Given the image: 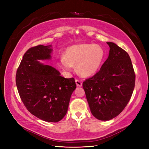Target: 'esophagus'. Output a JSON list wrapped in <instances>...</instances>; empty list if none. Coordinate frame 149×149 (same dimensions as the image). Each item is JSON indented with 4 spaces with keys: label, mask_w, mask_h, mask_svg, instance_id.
Wrapping results in <instances>:
<instances>
[{
    "label": "esophagus",
    "mask_w": 149,
    "mask_h": 149,
    "mask_svg": "<svg viewBox=\"0 0 149 149\" xmlns=\"http://www.w3.org/2000/svg\"><path fill=\"white\" fill-rule=\"evenodd\" d=\"M75 82H76V85H77V86H79V87L82 86V82L81 81H79L78 79H76Z\"/></svg>",
    "instance_id": "esophagus-1"
}]
</instances>
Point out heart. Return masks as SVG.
Segmentation results:
<instances>
[{
    "instance_id": "heart-1",
    "label": "heart",
    "mask_w": 149,
    "mask_h": 149,
    "mask_svg": "<svg viewBox=\"0 0 149 149\" xmlns=\"http://www.w3.org/2000/svg\"><path fill=\"white\" fill-rule=\"evenodd\" d=\"M105 58L104 48L97 44L81 43L66 49L65 56L60 58L59 64L65 71L70 72L76 65L78 73L84 77L95 74Z\"/></svg>"
}]
</instances>
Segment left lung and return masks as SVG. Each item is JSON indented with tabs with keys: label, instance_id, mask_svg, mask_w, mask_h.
<instances>
[{
	"label": "left lung",
	"instance_id": "obj_1",
	"mask_svg": "<svg viewBox=\"0 0 149 149\" xmlns=\"http://www.w3.org/2000/svg\"><path fill=\"white\" fill-rule=\"evenodd\" d=\"M100 70L83 82L92 114L101 120L118 116L127 106L134 91L136 75L128 53L113 42Z\"/></svg>",
	"mask_w": 149,
	"mask_h": 149
}]
</instances>
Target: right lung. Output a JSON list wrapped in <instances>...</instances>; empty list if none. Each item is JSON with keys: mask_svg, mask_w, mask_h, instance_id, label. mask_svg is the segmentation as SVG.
Listing matches in <instances>:
<instances>
[{"mask_svg": "<svg viewBox=\"0 0 149 149\" xmlns=\"http://www.w3.org/2000/svg\"><path fill=\"white\" fill-rule=\"evenodd\" d=\"M52 45H38L24 54L16 74V85L24 104L31 114L49 123L64 118L76 88L73 78H65L55 68L40 60L52 58Z\"/></svg>", "mask_w": 149, "mask_h": 149, "instance_id": "add662e5", "label": "right lung"}]
</instances>
